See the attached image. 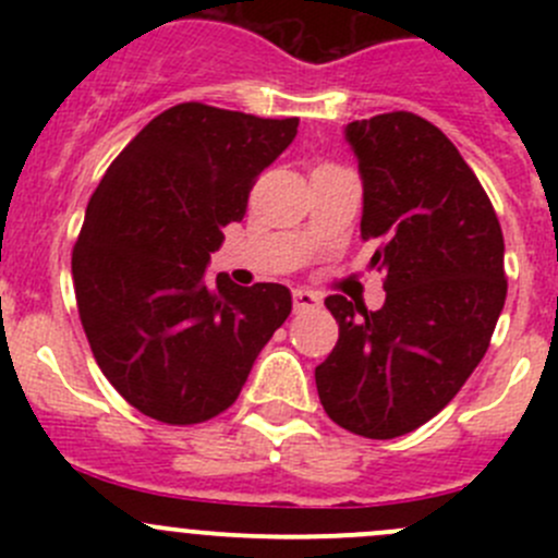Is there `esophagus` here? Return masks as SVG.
I'll return each instance as SVG.
<instances>
[{
  "instance_id": "esophagus-1",
  "label": "esophagus",
  "mask_w": 558,
  "mask_h": 558,
  "mask_svg": "<svg viewBox=\"0 0 558 558\" xmlns=\"http://www.w3.org/2000/svg\"><path fill=\"white\" fill-rule=\"evenodd\" d=\"M315 307H320V300L313 294V291H305V289L294 291V313L315 311Z\"/></svg>"
}]
</instances>
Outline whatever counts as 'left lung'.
Returning <instances> with one entry per match:
<instances>
[{"instance_id":"left-lung-1","label":"left lung","mask_w":558,"mask_h":558,"mask_svg":"<svg viewBox=\"0 0 558 558\" xmlns=\"http://www.w3.org/2000/svg\"><path fill=\"white\" fill-rule=\"evenodd\" d=\"M364 185L362 240L386 302L326 296L340 337L315 367L342 429L391 440L435 418L481 364L505 307V240L481 180L435 123L384 112L345 126Z\"/></svg>"}]
</instances>
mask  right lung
I'll return each instance as SVG.
<instances>
[{"label": "right lung", "mask_w": 558, "mask_h": 558, "mask_svg": "<svg viewBox=\"0 0 558 558\" xmlns=\"http://www.w3.org/2000/svg\"><path fill=\"white\" fill-rule=\"evenodd\" d=\"M300 118L202 102L156 116L118 154L72 251L77 313L105 378L161 424L216 418L291 313L280 283H207L221 229L243 221L256 178Z\"/></svg>", "instance_id": "add662e5"}]
</instances>
